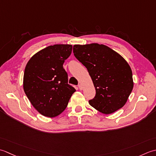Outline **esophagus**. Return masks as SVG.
<instances>
[{"label":"esophagus","mask_w":156,"mask_h":156,"mask_svg":"<svg viewBox=\"0 0 156 156\" xmlns=\"http://www.w3.org/2000/svg\"><path fill=\"white\" fill-rule=\"evenodd\" d=\"M78 87H79V90H83V86H82V85H81V84H79V85H78Z\"/></svg>","instance_id":"obj_1"}]
</instances>
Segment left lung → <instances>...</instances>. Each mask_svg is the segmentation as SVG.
<instances>
[{"instance_id": "obj_1", "label": "left lung", "mask_w": 156, "mask_h": 156, "mask_svg": "<svg viewBox=\"0 0 156 156\" xmlns=\"http://www.w3.org/2000/svg\"><path fill=\"white\" fill-rule=\"evenodd\" d=\"M73 53L87 68L96 89V96L89 104L106 114L125 106L134 84L126 60L108 46L97 43L76 44Z\"/></svg>"}]
</instances>
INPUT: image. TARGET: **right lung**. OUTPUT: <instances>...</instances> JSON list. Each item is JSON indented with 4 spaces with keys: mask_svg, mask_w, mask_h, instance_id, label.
Segmentation results:
<instances>
[{
    "mask_svg": "<svg viewBox=\"0 0 156 156\" xmlns=\"http://www.w3.org/2000/svg\"><path fill=\"white\" fill-rule=\"evenodd\" d=\"M71 44H55L35 54L27 62L23 90L30 103L42 115L53 118L61 114L76 91L68 84L63 63L71 55Z\"/></svg>",
    "mask_w": 156,
    "mask_h": 156,
    "instance_id": "1",
    "label": "right lung"
}]
</instances>
